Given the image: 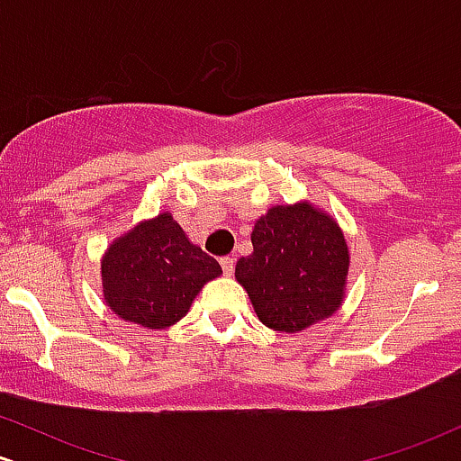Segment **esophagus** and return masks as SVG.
I'll return each mask as SVG.
<instances>
[{"label":"esophagus","instance_id":"34e87169","mask_svg":"<svg viewBox=\"0 0 461 461\" xmlns=\"http://www.w3.org/2000/svg\"><path fill=\"white\" fill-rule=\"evenodd\" d=\"M221 268H223V273H225V275H231V273H234V258H231V256L221 258Z\"/></svg>","mask_w":461,"mask_h":461}]
</instances>
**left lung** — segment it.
<instances>
[{
    "label": "left lung",
    "instance_id": "obj_1",
    "mask_svg": "<svg viewBox=\"0 0 461 461\" xmlns=\"http://www.w3.org/2000/svg\"><path fill=\"white\" fill-rule=\"evenodd\" d=\"M253 253L236 264L264 325L297 333L340 308L348 247L336 221L308 201L273 205L251 231Z\"/></svg>",
    "mask_w": 461,
    "mask_h": 461
}]
</instances>
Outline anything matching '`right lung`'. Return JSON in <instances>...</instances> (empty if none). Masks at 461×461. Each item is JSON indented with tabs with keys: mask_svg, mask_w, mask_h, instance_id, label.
Masks as SVG:
<instances>
[{
	"mask_svg": "<svg viewBox=\"0 0 461 461\" xmlns=\"http://www.w3.org/2000/svg\"><path fill=\"white\" fill-rule=\"evenodd\" d=\"M221 273V264L162 212L131 227L104 253V299L119 319L164 330L186 316L203 284Z\"/></svg>",
	"mask_w": 461,
	"mask_h": 461,
	"instance_id": "add662e5",
	"label": "right lung"
}]
</instances>
